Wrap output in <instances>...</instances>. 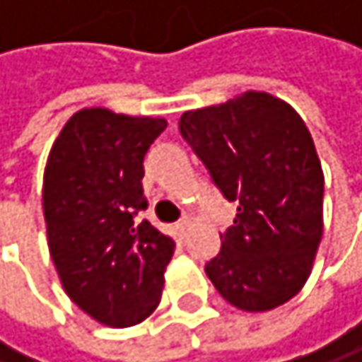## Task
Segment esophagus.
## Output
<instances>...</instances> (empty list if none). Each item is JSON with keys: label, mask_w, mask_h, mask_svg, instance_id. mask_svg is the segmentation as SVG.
Returning a JSON list of instances; mask_svg holds the SVG:
<instances>
[{"label": "esophagus", "mask_w": 362, "mask_h": 362, "mask_svg": "<svg viewBox=\"0 0 362 362\" xmlns=\"http://www.w3.org/2000/svg\"><path fill=\"white\" fill-rule=\"evenodd\" d=\"M189 228H191V221L189 219H182L177 226H175V232L180 234V236H185L187 232H189Z\"/></svg>", "instance_id": "1"}]
</instances>
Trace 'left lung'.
<instances>
[{
    "instance_id": "obj_1",
    "label": "left lung",
    "mask_w": 362,
    "mask_h": 362,
    "mask_svg": "<svg viewBox=\"0 0 362 362\" xmlns=\"http://www.w3.org/2000/svg\"><path fill=\"white\" fill-rule=\"evenodd\" d=\"M180 132L239 204L206 276L239 310L286 304L306 284L324 234V171L304 119L272 93L245 90L187 110Z\"/></svg>"
}]
</instances>
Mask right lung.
<instances>
[{
    "instance_id": "right-lung-1",
    "label": "right lung",
    "mask_w": 362,
    "mask_h": 362,
    "mask_svg": "<svg viewBox=\"0 0 362 362\" xmlns=\"http://www.w3.org/2000/svg\"><path fill=\"white\" fill-rule=\"evenodd\" d=\"M163 117L82 108L56 136L43 175L47 245L64 293L102 326L128 328L160 304L171 236L149 221L143 158Z\"/></svg>"
}]
</instances>
